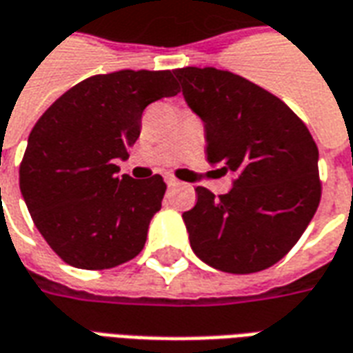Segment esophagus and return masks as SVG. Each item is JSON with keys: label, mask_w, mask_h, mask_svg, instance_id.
<instances>
[{"label": "esophagus", "mask_w": 353, "mask_h": 353, "mask_svg": "<svg viewBox=\"0 0 353 353\" xmlns=\"http://www.w3.org/2000/svg\"><path fill=\"white\" fill-rule=\"evenodd\" d=\"M177 183H179V181H177L176 177H172V176H166V185H168V187H176Z\"/></svg>", "instance_id": "obj_1"}]
</instances>
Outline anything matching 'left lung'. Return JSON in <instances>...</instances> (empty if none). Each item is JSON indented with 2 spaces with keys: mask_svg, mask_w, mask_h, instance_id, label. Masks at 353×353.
Wrapping results in <instances>:
<instances>
[{
  "mask_svg": "<svg viewBox=\"0 0 353 353\" xmlns=\"http://www.w3.org/2000/svg\"><path fill=\"white\" fill-rule=\"evenodd\" d=\"M204 122L206 159L231 172L233 187L214 196L196 187L183 212L193 252L225 273H256L296 245L321 201L319 151L310 130L273 93L218 68L174 70Z\"/></svg>",
  "mask_w": 353,
  "mask_h": 353,
  "instance_id": "8db88e82",
  "label": "left lung"
}]
</instances>
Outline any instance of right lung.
<instances>
[{
    "instance_id": "add662e5",
    "label": "right lung",
    "mask_w": 353,
    "mask_h": 353,
    "mask_svg": "<svg viewBox=\"0 0 353 353\" xmlns=\"http://www.w3.org/2000/svg\"><path fill=\"white\" fill-rule=\"evenodd\" d=\"M170 70L97 74L41 114L22 157L21 193L53 252L80 270H110L141 252L164 179L118 176L143 110L177 95Z\"/></svg>"
}]
</instances>
